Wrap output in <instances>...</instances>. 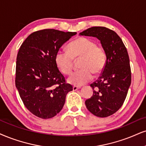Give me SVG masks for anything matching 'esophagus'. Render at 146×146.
<instances>
[{
  "label": "esophagus",
  "instance_id": "obj_1",
  "mask_svg": "<svg viewBox=\"0 0 146 146\" xmlns=\"http://www.w3.org/2000/svg\"><path fill=\"white\" fill-rule=\"evenodd\" d=\"M79 89H80V86H73V91H76Z\"/></svg>",
  "mask_w": 146,
  "mask_h": 146
}]
</instances>
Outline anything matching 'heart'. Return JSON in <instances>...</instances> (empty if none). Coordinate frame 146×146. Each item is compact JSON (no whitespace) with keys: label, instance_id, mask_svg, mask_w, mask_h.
I'll use <instances>...</instances> for the list:
<instances>
[{"label":"heart","instance_id":"heart-1","mask_svg":"<svg viewBox=\"0 0 146 146\" xmlns=\"http://www.w3.org/2000/svg\"><path fill=\"white\" fill-rule=\"evenodd\" d=\"M80 57L79 66L81 69L68 78V82L74 86H82L90 81L93 73H100L106 63V53L103 46L85 37L71 41L67 46V51L59 50L55 54V62L61 73L69 75L72 71L73 59Z\"/></svg>","mask_w":146,"mask_h":146}]
</instances>
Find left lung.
Returning <instances> with one entry per match:
<instances>
[{"label":"left lung","mask_w":146,"mask_h":146,"mask_svg":"<svg viewBox=\"0 0 146 146\" xmlns=\"http://www.w3.org/2000/svg\"><path fill=\"white\" fill-rule=\"evenodd\" d=\"M79 35L96 37L105 49L106 66L98 80L90 85L92 97L85 101L90 112L105 118L121 108L128 93L131 82L128 52L119 36L106 27H92Z\"/></svg>","instance_id":"8db88e82"}]
</instances>
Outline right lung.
Returning a JSON list of instances; mask_svg holds the SVG:
<instances>
[{
	"label": "right lung",
	"instance_id": "add662e5",
	"mask_svg": "<svg viewBox=\"0 0 146 146\" xmlns=\"http://www.w3.org/2000/svg\"><path fill=\"white\" fill-rule=\"evenodd\" d=\"M76 32L44 29L32 33L17 56L15 86L23 104L34 115L53 118L62 110L72 91L55 62L59 48Z\"/></svg>",
	"mask_w": 146,
	"mask_h": 146
}]
</instances>
